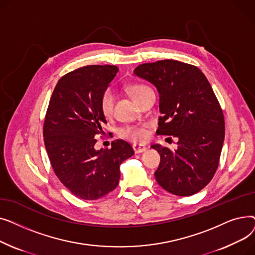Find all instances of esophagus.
Masks as SVG:
<instances>
[{
	"label": "esophagus",
	"mask_w": 255,
	"mask_h": 255,
	"mask_svg": "<svg viewBox=\"0 0 255 255\" xmlns=\"http://www.w3.org/2000/svg\"><path fill=\"white\" fill-rule=\"evenodd\" d=\"M133 150H134L135 154L142 153L146 150V146L144 144H139V143H134L133 144Z\"/></svg>",
	"instance_id": "esophagus-1"
}]
</instances>
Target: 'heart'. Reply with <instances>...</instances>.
<instances>
[{
  "mask_svg": "<svg viewBox=\"0 0 255 255\" xmlns=\"http://www.w3.org/2000/svg\"><path fill=\"white\" fill-rule=\"evenodd\" d=\"M148 89H149L148 87H145L143 85H138V84L129 85L127 87L128 93L134 100H136L141 94ZM113 107H114V94L112 90L107 89L102 93V95L100 97V109L105 116H109L113 112ZM121 135L132 141L141 142L148 138L149 131L146 126H130L122 129V131H121Z\"/></svg>",
  "mask_w": 255,
  "mask_h": 255,
  "instance_id": "b5f03b06",
  "label": "heart"
}]
</instances>
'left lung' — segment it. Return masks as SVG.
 Returning <instances> with one entry per match:
<instances>
[{
	"instance_id": "left-lung-1",
	"label": "left lung",
	"mask_w": 255,
	"mask_h": 255,
	"mask_svg": "<svg viewBox=\"0 0 255 255\" xmlns=\"http://www.w3.org/2000/svg\"><path fill=\"white\" fill-rule=\"evenodd\" d=\"M134 74L159 92L157 134L178 138L176 151L152 145L161 158L157 183L175 195L195 194L210 183L219 164L225 125L217 97L197 67L180 61L144 63Z\"/></svg>"
}]
</instances>
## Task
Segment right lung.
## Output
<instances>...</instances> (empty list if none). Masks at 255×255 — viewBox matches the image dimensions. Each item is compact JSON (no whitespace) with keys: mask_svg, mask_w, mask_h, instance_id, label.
<instances>
[{"mask_svg":"<svg viewBox=\"0 0 255 255\" xmlns=\"http://www.w3.org/2000/svg\"><path fill=\"white\" fill-rule=\"evenodd\" d=\"M118 71L113 65H91L67 73L48 104L45 149L56 176L78 198L94 200L113 191L121 163L134 154L123 139L113 141L111 149L94 148L106 123L100 97Z\"/></svg>","mask_w":255,"mask_h":255,"instance_id":"obj_1","label":"right lung"}]
</instances>
